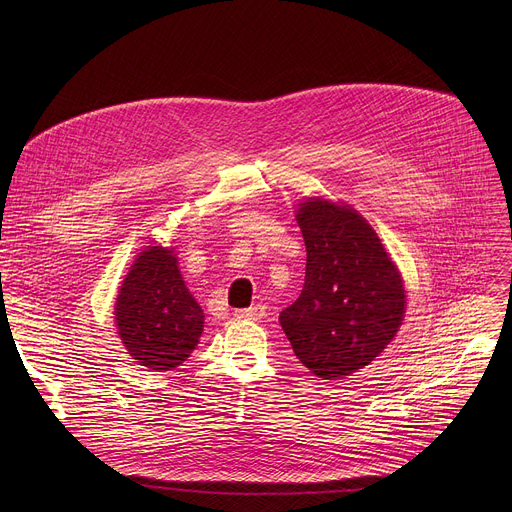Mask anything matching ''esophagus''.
I'll use <instances>...</instances> for the list:
<instances>
[{
	"mask_svg": "<svg viewBox=\"0 0 512 512\" xmlns=\"http://www.w3.org/2000/svg\"><path fill=\"white\" fill-rule=\"evenodd\" d=\"M235 316H237L239 320H261V318L265 316V306L255 304V306H251V308L237 310V312H235Z\"/></svg>",
	"mask_w": 512,
	"mask_h": 512,
	"instance_id": "1",
	"label": "esophagus"
}]
</instances>
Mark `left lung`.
<instances>
[{
  "label": "left lung",
  "instance_id": "8db88e82",
  "mask_svg": "<svg viewBox=\"0 0 512 512\" xmlns=\"http://www.w3.org/2000/svg\"><path fill=\"white\" fill-rule=\"evenodd\" d=\"M296 221L306 241V281L279 324L306 369L338 381L395 338L405 316L403 279L373 227L348 204L308 198Z\"/></svg>",
  "mask_w": 512,
  "mask_h": 512
}]
</instances>
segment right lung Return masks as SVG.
Segmentation results:
<instances>
[{
    "instance_id": "1",
    "label": "right lung",
    "mask_w": 512,
    "mask_h": 512,
    "mask_svg": "<svg viewBox=\"0 0 512 512\" xmlns=\"http://www.w3.org/2000/svg\"><path fill=\"white\" fill-rule=\"evenodd\" d=\"M115 324L127 352L145 369L172 371L190 356L204 314L172 249L158 245L137 255L119 289Z\"/></svg>"
}]
</instances>
